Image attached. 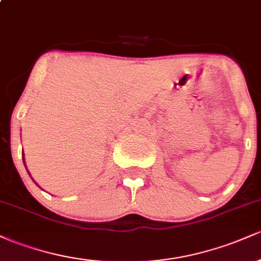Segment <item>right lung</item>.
<instances>
[{
	"label": "right lung",
	"mask_w": 261,
	"mask_h": 261,
	"mask_svg": "<svg viewBox=\"0 0 261 261\" xmlns=\"http://www.w3.org/2000/svg\"><path fill=\"white\" fill-rule=\"evenodd\" d=\"M23 162H24V158H23ZM24 166H25V162H24ZM27 170H28V169H27ZM28 174H29V175H31V173H29V172H28ZM37 185H38V184H37ZM38 187H39V185H38ZM39 188H40V187H39Z\"/></svg>",
	"instance_id": "right-lung-1"
}]
</instances>
